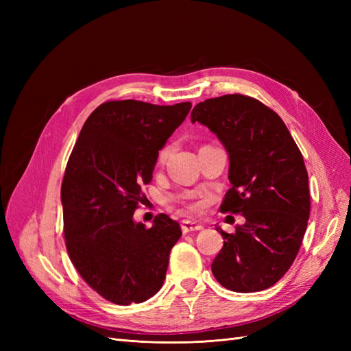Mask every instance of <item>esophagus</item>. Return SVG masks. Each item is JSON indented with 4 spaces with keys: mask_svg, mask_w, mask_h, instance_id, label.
Masks as SVG:
<instances>
[{
    "mask_svg": "<svg viewBox=\"0 0 351 351\" xmlns=\"http://www.w3.org/2000/svg\"><path fill=\"white\" fill-rule=\"evenodd\" d=\"M182 230L183 232H192V231H200L204 230V226L199 224L196 221H190V219H184L182 222Z\"/></svg>",
    "mask_w": 351,
    "mask_h": 351,
    "instance_id": "obj_1",
    "label": "esophagus"
}]
</instances>
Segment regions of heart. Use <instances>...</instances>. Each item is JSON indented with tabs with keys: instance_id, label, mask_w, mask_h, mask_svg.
<instances>
[{
	"instance_id": "obj_1",
	"label": "heart",
	"mask_w": 351,
	"mask_h": 351,
	"mask_svg": "<svg viewBox=\"0 0 351 351\" xmlns=\"http://www.w3.org/2000/svg\"><path fill=\"white\" fill-rule=\"evenodd\" d=\"M168 155H169V146H167V147H164V149L159 152V155H158V159H159V162H164L165 159L168 158Z\"/></svg>"
}]
</instances>
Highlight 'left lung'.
Returning <instances> with one entry per match:
<instances>
[{"label":"left lung","instance_id":"obj_1","mask_svg":"<svg viewBox=\"0 0 351 351\" xmlns=\"http://www.w3.org/2000/svg\"><path fill=\"white\" fill-rule=\"evenodd\" d=\"M192 123L217 134L230 159L221 212L241 214L246 224L228 234L212 274L226 289L254 293L269 289L289 271L300 249L311 212L303 156L281 120L267 105L244 95L197 104Z\"/></svg>","mask_w":351,"mask_h":351}]
</instances>
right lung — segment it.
Segmentation results:
<instances>
[{"label":"right lung","instance_id":"obj_1","mask_svg":"<svg viewBox=\"0 0 351 351\" xmlns=\"http://www.w3.org/2000/svg\"><path fill=\"white\" fill-rule=\"evenodd\" d=\"M190 108V102H105L73 147L61 184L66 246L82 278L108 302L142 303L164 284L182 230L165 214L145 228L133 214L159 151Z\"/></svg>","mask_w":351,"mask_h":351}]
</instances>
